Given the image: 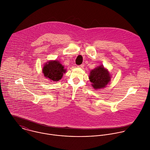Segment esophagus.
I'll list each match as a JSON object with an SVG mask.
<instances>
[{"mask_svg":"<svg viewBox=\"0 0 150 150\" xmlns=\"http://www.w3.org/2000/svg\"><path fill=\"white\" fill-rule=\"evenodd\" d=\"M83 67H84V64H81V65H78V67H79V68H82Z\"/></svg>","mask_w":150,"mask_h":150,"instance_id":"1","label":"esophagus"}]
</instances>
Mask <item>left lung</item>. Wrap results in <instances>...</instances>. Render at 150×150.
Wrapping results in <instances>:
<instances>
[{
	"label": "left lung",
	"mask_w": 150,
	"mask_h": 150,
	"mask_svg": "<svg viewBox=\"0 0 150 150\" xmlns=\"http://www.w3.org/2000/svg\"><path fill=\"white\" fill-rule=\"evenodd\" d=\"M89 78L93 88L98 89L105 88L110 82L111 76L108 69L100 65L90 72Z\"/></svg>",
	"instance_id": "obj_1"
}]
</instances>
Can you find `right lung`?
<instances>
[{
	"label": "right lung",
	"instance_id": "right-lung-1",
	"mask_svg": "<svg viewBox=\"0 0 150 150\" xmlns=\"http://www.w3.org/2000/svg\"><path fill=\"white\" fill-rule=\"evenodd\" d=\"M66 69L61 64L59 61H50L44 65L42 68V72L45 78H48L51 81H58L60 80Z\"/></svg>",
	"mask_w": 150,
	"mask_h": 150
}]
</instances>
